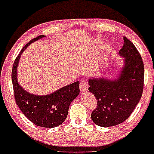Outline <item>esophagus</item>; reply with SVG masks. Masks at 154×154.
<instances>
[{
	"label": "esophagus",
	"mask_w": 154,
	"mask_h": 154,
	"mask_svg": "<svg viewBox=\"0 0 154 154\" xmlns=\"http://www.w3.org/2000/svg\"><path fill=\"white\" fill-rule=\"evenodd\" d=\"M80 91H81L82 92H87V90H88V88H89V85H88V83H87L86 82H80Z\"/></svg>",
	"instance_id": "obj_1"
}]
</instances>
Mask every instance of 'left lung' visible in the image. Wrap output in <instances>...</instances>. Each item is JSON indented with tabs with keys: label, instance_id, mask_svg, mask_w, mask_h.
I'll list each match as a JSON object with an SVG mask.
<instances>
[{
	"label": "left lung",
	"instance_id": "left-lung-1",
	"mask_svg": "<svg viewBox=\"0 0 154 154\" xmlns=\"http://www.w3.org/2000/svg\"><path fill=\"white\" fill-rule=\"evenodd\" d=\"M119 55L123 58V67L115 79L106 76L89 79V92L97 100V107L91 118L103 127L116 126L124 122L141 99L143 89L144 65L135 45L126 37Z\"/></svg>",
	"mask_w": 154,
	"mask_h": 154
}]
</instances>
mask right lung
Here are the masks:
<instances>
[{
  "label": "right lung",
  "mask_w": 154,
  "mask_h": 154,
  "mask_svg": "<svg viewBox=\"0 0 154 154\" xmlns=\"http://www.w3.org/2000/svg\"><path fill=\"white\" fill-rule=\"evenodd\" d=\"M45 37L39 35L23 47L14 62L11 79L14 99L23 114L37 126L53 128L62 124L67 117L71 103L79 94V82H75L52 93L40 96L28 92L17 81V67L21 54L32 42Z\"/></svg>",
  "instance_id": "add662e5"
}]
</instances>
